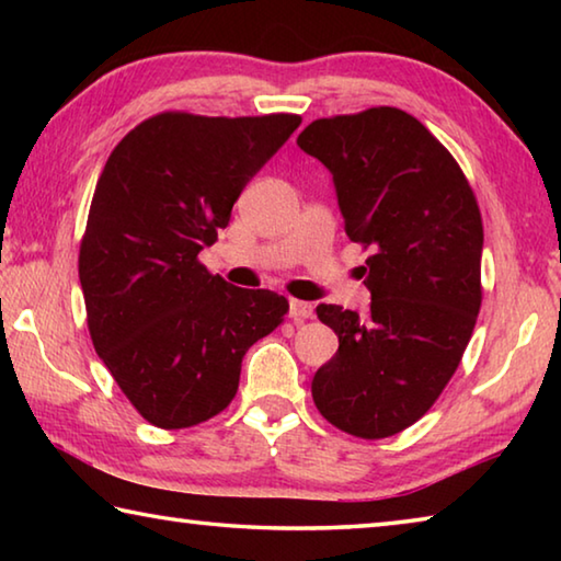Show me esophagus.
<instances>
[{"mask_svg":"<svg viewBox=\"0 0 561 561\" xmlns=\"http://www.w3.org/2000/svg\"><path fill=\"white\" fill-rule=\"evenodd\" d=\"M289 317L294 321H304L314 317V307L309 301H299V299H289Z\"/></svg>","mask_w":561,"mask_h":561,"instance_id":"obj_1","label":"esophagus"}]
</instances>
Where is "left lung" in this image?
Masks as SVG:
<instances>
[{
  "mask_svg": "<svg viewBox=\"0 0 561 561\" xmlns=\"http://www.w3.org/2000/svg\"><path fill=\"white\" fill-rule=\"evenodd\" d=\"M297 146L334 175L344 230L371 250V311L319 304L336 356L311 396L339 431L378 440L431 411L482 304V217L458 160L411 113L376 106L309 123Z\"/></svg>",
  "mask_w": 561,
  "mask_h": 561,
  "instance_id": "8db88e82",
  "label": "left lung"
}]
</instances>
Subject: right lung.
<instances>
[{
    "label": "right lung",
    "mask_w": 561,
    "mask_h": 561,
    "mask_svg": "<svg viewBox=\"0 0 561 561\" xmlns=\"http://www.w3.org/2000/svg\"><path fill=\"white\" fill-rule=\"evenodd\" d=\"M299 123L297 113L163 111L103 165L79 250L87 324L113 381L156 428L225 411L247 348L289 311L279 294L232 287L197 254Z\"/></svg>",
    "instance_id": "obj_1"
}]
</instances>
